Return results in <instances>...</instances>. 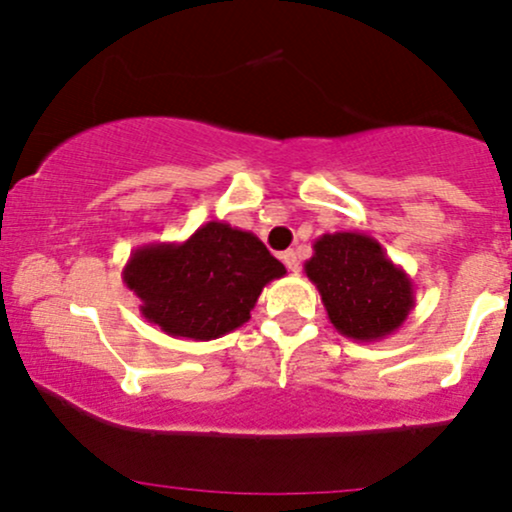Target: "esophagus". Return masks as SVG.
Returning <instances> with one entry per match:
<instances>
[{"label": "esophagus", "instance_id": "esophagus-1", "mask_svg": "<svg viewBox=\"0 0 512 512\" xmlns=\"http://www.w3.org/2000/svg\"><path fill=\"white\" fill-rule=\"evenodd\" d=\"M281 260H284L289 272H298V269H301V260H298V255L293 250H286L284 255H281Z\"/></svg>", "mask_w": 512, "mask_h": 512}]
</instances>
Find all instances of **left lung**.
Instances as JSON below:
<instances>
[{"label":"left lung","mask_w":512,"mask_h":512,"mask_svg":"<svg viewBox=\"0 0 512 512\" xmlns=\"http://www.w3.org/2000/svg\"><path fill=\"white\" fill-rule=\"evenodd\" d=\"M303 269L320 291L334 330L354 342L390 337L414 310V281L366 233H325Z\"/></svg>","instance_id":"8db88e82"}]
</instances>
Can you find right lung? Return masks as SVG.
I'll list each match as a JSON object with an SVG mask.
<instances>
[{"instance_id":"1","label":"right lung","mask_w":512,"mask_h":512,"mask_svg":"<svg viewBox=\"0 0 512 512\" xmlns=\"http://www.w3.org/2000/svg\"><path fill=\"white\" fill-rule=\"evenodd\" d=\"M284 274V264L255 233L209 221L182 243L134 250L122 281L161 332L209 342L243 327L264 286Z\"/></svg>"}]
</instances>
